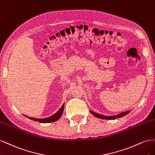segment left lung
Segmentation results:
<instances>
[{
    "instance_id": "1",
    "label": "left lung",
    "mask_w": 155,
    "mask_h": 155,
    "mask_svg": "<svg viewBox=\"0 0 155 155\" xmlns=\"http://www.w3.org/2000/svg\"><path fill=\"white\" fill-rule=\"evenodd\" d=\"M90 112L93 115H94V116H95L97 118H100V119H108V120H112V119H116V118H120V117H122L123 116H126V115H127L128 114H129L130 112V110H127V111L123 112H121V113H119V114L116 115V116H104V115L97 114V113H95V112H92V111H90Z\"/></svg>"
}]
</instances>
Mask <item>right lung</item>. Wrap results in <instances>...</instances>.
<instances>
[{
	"label": "right lung",
	"mask_w": 155,
	"mask_h": 155,
	"mask_svg": "<svg viewBox=\"0 0 155 155\" xmlns=\"http://www.w3.org/2000/svg\"><path fill=\"white\" fill-rule=\"evenodd\" d=\"M64 104L61 106V107L58 110V111H57V112H56L54 114H53L52 116H50V117H48L46 118H43V119H36V118H34V117H29L27 116H24L25 117H26L27 118L30 119H32V120L34 121H38L41 123H52V122H55L56 121H58V119L61 117V115L63 114L64 112Z\"/></svg>",
	"instance_id": "1"
}]
</instances>
